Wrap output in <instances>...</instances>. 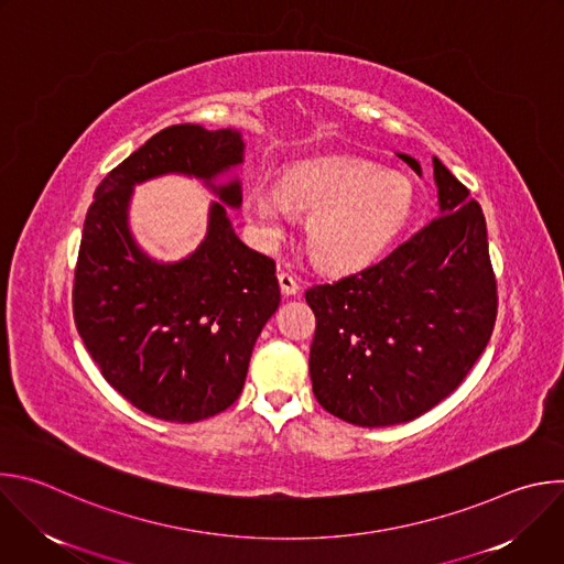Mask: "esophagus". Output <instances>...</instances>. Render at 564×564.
<instances>
[{"label":"esophagus","mask_w":564,"mask_h":564,"mask_svg":"<svg viewBox=\"0 0 564 564\" xmlns=\"http://www.w3.org/2000/svg\"><path fill=\"white\" fill-rule=\"evenodd\" d=\"M279 285H281V292L285 294V296H294V294H299V281L292 276V274H288V272H279Z\"/></svg>","instance_id":"34e87169"}]
</instances>
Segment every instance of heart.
Wrapping results in <instances>:
<instances>
[{"label":"heart","mask_w":564,"mask_h":564,"mask_svg":"<svg viewBox=\"0 0 564 564\" xmlns=\"http://www.w3.org/2000/svg\"><path fill=\"white\" fill-rule=\"evenodd\" d=\"M292 209L310 214L305 248L314 263L350 272L377 261L404 231L415 187L404 174L383 172L370 160L321 155L288 167L279 189L263 183L246 189L243 214L263 248L285 236Z\"/></svg>","instance_id":"obj_1"}]
</instances>
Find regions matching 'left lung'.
<instances>
[{"instance_id":"obj_1","label":"left lung","mask_w":564,"mask_h":564,"mask_svg":"<svg viewBox=\"0 0 564 564\" xmlns=\"http://www.w3.org/2000/svg\"><path fill=\"white\" fill-rule=\"evenodd\" d=\"M422 174L415 158L397 153ZM440 216L386 259L305 292L321 406L355 426L411 422L446 399L485 352L498 314L487 220L433 158Z\"/></svg>"}]
</instances>
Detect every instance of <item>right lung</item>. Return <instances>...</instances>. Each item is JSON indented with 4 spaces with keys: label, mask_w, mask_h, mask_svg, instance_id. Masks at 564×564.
<instances>
[{
    "label": "right lung",
    "mask_w": 564,
    "mask_h": 564,
    "mask_svg": "<svg viewBox=\"0 0 564 564\" xmlns=\"http://www.w3.org/2000/svg\"><path fill=\"white\" fill-rule=\"evenodd\" d=\"M234 129L174 124L151 135L98 185L73 281V318L102 377L158 420L192 424L229 409L243 390L254 344L281 303L276 265L250 250L227 218L240 181H214L243 163ZM183 173L220 198L208 236L187 259L158 264L128 229L132 187Z\"/></svg>",
    "instance_id": "add662e5"
}]
</instances>
